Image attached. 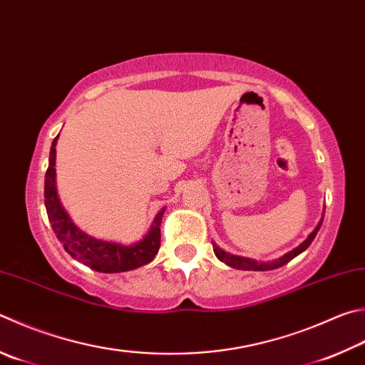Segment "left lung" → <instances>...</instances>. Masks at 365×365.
Returning <instances> with one entry per match:
<instances>
[{"label":"left lung","instance_id":"left-lung-1","mask_svg":"<svg viewBox=\"0 0 365 365\" xmlns=\"http://www.w3.org/2000/svg\"><path fill=\"white\" fill-rule=\"evenodd\" d=\"M321 225H322V220L313 230V233H311L307 237V240H304L300 244V246L295 247L294 250L287 252L286 255H282L281 258H277V260H273V262H257V260H252V258L240 257V255H231V254H227V252L218 247L215 242H212V246H214V254L217 255L218 260L223 262V263H227L228 267H231V268L244 269V271H269V269H276V268H279V267H284V264L289 263L290 260H292V258H295L297 255H300L303 250H307L309 247V244L314 241V237L317 235V231H319Z\"/></svg>","mask_w":365,"mask_h":365}]
</instances>
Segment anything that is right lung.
Masks as SVG:
<instances>
[{
  "instance_id": "obj_1",
  "label": "right lung",
  "mask_w": 365,
  "mask_h": 365,
  "mask_svg": "<svg viewBox=\"0 0 365 365\" xmlns=\"http://www.w3.org/2000/svg\"><path fill=\"white\" fill-rule=\"evenodd\" d=\"M57 138H54L49 155V168L46 170L44 180V204L48 210L49 222L57 240L62 242L63 249L68 254L81 262L86 267L98 271V273H123L140 268L143 264L150 263L158 254L161 246V218L164 209L155 217L153 225L147 235L132 246H123L118 242H108L102 240H96L89 235L83 233L75 223L71 222L67 212L62 207L57 196L56 188V145Z\"/></svg>"
}]
</instances>
